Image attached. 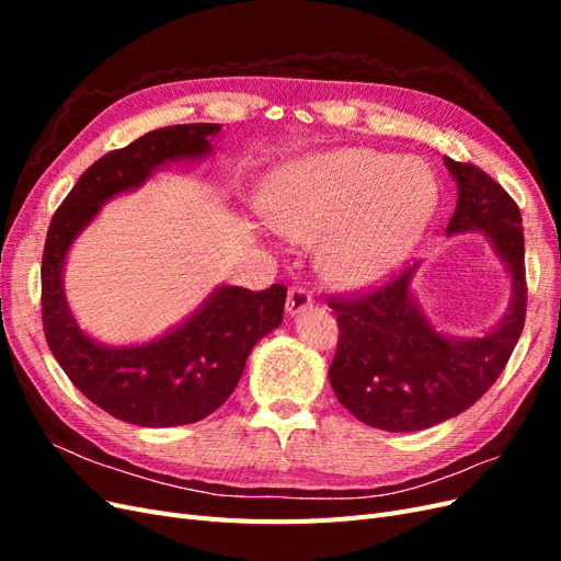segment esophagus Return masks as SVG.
<instances>
[{"instance_id": "34e87169", "label": "esophagus", "mask_w": 561, "mask_h": 561, "mask_svg": "<svg viewBox=\"0 0 561 561\" xmlns=\"http://www.w3.org/2000/svg\"><path fill=\"white\" fill-rule=\"evenodd\" d=\"M313 307V299L311 295L304 290V287H290V293H287V301H285V311L290 318L299 316L304 309Z\"/></svg>"}]
</instances>
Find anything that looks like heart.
<instances>
[{"mask_svg":"<svg viewBox=\"0 0 561 561\" xmlns=\"http://www.w3.org/2000/svg\"><path fill=\"white\" fill-rule=\"evenodd\" d=\"M435 196L423 163L346 147L287 165L271 186L266 210L287 241L318 243L325 280L360 290L383 283L410 257Z\"/></svg>","mask_w":561,"mask_h":561,"instance_id":"b5f03b06","label":"heart"}]
</instances>
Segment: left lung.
Wrapping results in <instances>:
<instances>
[{"label":"left lung","instance_id":"8db88e82","mask_svg":"<svg viewBox=\"0 0 561 561\" xmlns=\"http://www.w3.org/2000/svg\"><path fill=\"white\" fill-rule=\"evenodd\" d=\"M445 165L458 192L447 236H484L511 278V301L489 332L447 334L435 328L414 290L421 264L367 297L334 299L339 346L330 383L336 400L371 428L412 433L466 412L499 379L524 328L519 208L480 168L449 157Z\"/></svg>","mask_w":561,"mask_h":561}]
</instances>
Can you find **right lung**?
<instances>
[{"mask_svg": "<svg viewBox=\"0 0 561 561\" xmlns=\"http://www.w3.org/2000/svg\"><path fill=\"white\" fill-rule=\"evenodd\" d=\"M222 124L151 130L98 159L50 219L42 260L46 342L70 381L114 419L171 428L213 414L239 383L262 336L283 322L287 290L217 285L178 325L142 344L110 346L79 328L65 297V264L75 241L112 198L140 190L168 165L213 157Z\"/></svg>", "mask_w": 561, "mask_h": 561, "instance_id": "1", "label": "right lung"}]
</instances>
